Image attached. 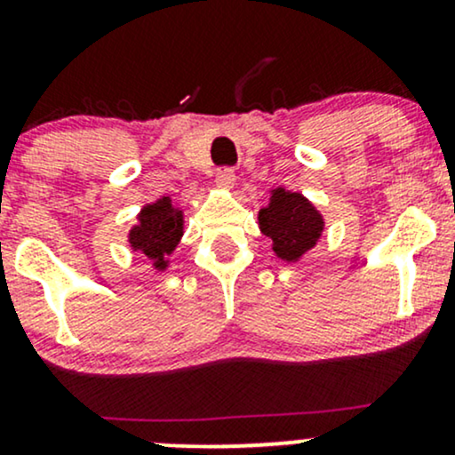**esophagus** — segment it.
<instances>
[{"label":"esophagus","mask_w":455,"mask_h":455,"mask_svg":"<svg viewBox=\"0 0 455 455\" xmlns=\"http://www.w3.org/2000/svg\"><path fill=\"white\" fill-rule=\"evenodd\" d=\"M216 184L220 186V188H233V184H235V171L231 169V166H224V169H220L218 171V175H216Z\"/></svg>","instance_id":"34e87169"}]
</instances>
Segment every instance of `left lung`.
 I'll return each mask as SVG.
<instances>
[{
  "mask_svg": "<svg viewBox=\"0 0 455 455\" xmlns=\"http://www.w3.org/2000/svg\"><path fill=\"white\" fill-rule=\"evenodd\" d=\"M260 231L274 242V252L284 260H297L318 242L323 233V218L304 196L274 190L271 203L259 212Z\"/></svg>",
  "mask_w": 455,
  "mask_h": 455,
  "instance_id": "8db88e82",
  "label": "left lung"
}]
</instances>
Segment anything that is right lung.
Masks as SVG:
<instances>
[{"mask_svg": "<svg viewBox=\"0 0 455 455\" xmlns=\"http://www.w3.org/2000/svg\"><path fill=\"white\" fill-rule=\"evenodd\" d=\"M184 233V218L171 205L169 196L160 198L154 205L143 207L139 224L130 231V243L140 250L145 257L154 260L158 269L166 267V257L173 252Z\"/></svg>", "mask_w": 455, "mask_h": 455, "instance_id": "1", "label": "right lung"}]
</instances>
